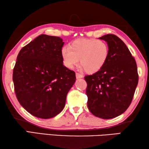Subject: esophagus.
Wrapping results in <instances>:
<instances>
[{"label":"esophagus","instance_id":"1","mask_svg":"<svg viewBox=\"0 0 149 149\" xmlns=\"http://www.w3.org/2000/svg\"><path fill=\"white\" fill-rule=\"evenodd\" d=\"M75 76H76L77 79H80V78H82L83 77V75L79 74V73H76V74H75Z\"/></svg>","mask_w":149,"mask_h":149}]
</instances>
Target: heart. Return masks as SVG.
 I'll list each match as a JSON object with an SVG mask.
<instances>
[{
    "label": "heart",
    "instance_id": "obj_1",
    "mask_svg": "<svg viewBox=\"0 0 149 149\" xmlns=\"http://www.w3.org/2000/svg\"><path fill=\"white\" fill-rule=\"evenodd\" d=\"M109 55V47L107 42L97 39H77L70 45L69 48L63 47L61 57L63 64L72 69L78 62L79 68L88 73H95L102 68Z\"/></svg>",
    "mask_w": 149,
    "mask_h": 149
}]
</instances>
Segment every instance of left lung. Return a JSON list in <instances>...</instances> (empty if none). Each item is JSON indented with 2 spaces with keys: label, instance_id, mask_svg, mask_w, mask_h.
Returning a JSON list of instances; mask_svg holds the SVG:
<instances>
[{
  "label": "left lung",
  "instance_id": "8db88e82",
  "mask_svg": "<svg viewBox=\"0 0 149 149\" xmlns=\"http://www.w3.org/2000/svg\"><path fill=\"white\" fill-rule=\"evenodd\" d=\"M99 39L107 42L109 55L99 71L85 77L87 107L95 116L111 119L130 107L138 84L137 67L130 50L116 35L107 34Z\"/></svg>",
  "mask_w": 149,
  "mask_h": 149
}]
</instances>
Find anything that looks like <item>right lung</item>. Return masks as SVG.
Here are the masks:
<instances>
[{"instance_id":"add662e5","label":"right lung","mask_w":149,"mask_h":149,"mask_svg":"<svg viewBox=\"0 0 149 149\" xmlns=\"http://www.w3.org/2000/svg\"><path fill=\"white\" fill-rule=\"evenodd\" d=\"M58 37L42 34L22 48L13 71L16 95L24 109L42 119L64 109L68 93L76 80L74 71L63 65Z\"/></svg>"}]
</instances>
